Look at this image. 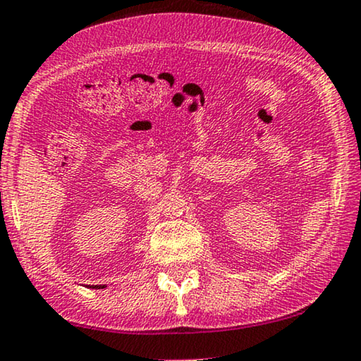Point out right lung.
Instances as JSON below:
<instances>
[{"mask_svg":"<svg viewBox=\"0 0 361 361\" xmlns=\"http://www.w3.org/2000/svg\"><path fill=\"white\" fill-rule=\"evenodd\" d=\"M99 287H102V289H104V286H99ZM99 287H98V286H95V289H99Z\"/></svg>","mask_w":361,"mask_h":361,"instance_id":"right-lung-1","label":"right lung"}]
</instances>
